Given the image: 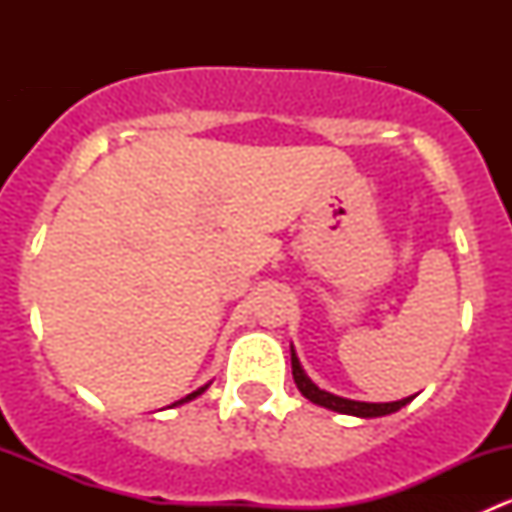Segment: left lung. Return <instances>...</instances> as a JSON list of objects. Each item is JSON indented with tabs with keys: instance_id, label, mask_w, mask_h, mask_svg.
Listing matches in <instances>:
<instances>
[{
	"instance_id": "1",
	"label": "left lung",
	"mask_w": 512,
	"mask_h": 512,
	"mask_svg": "<svg viewBox=\"0 0 512 512\" xmlns=\"http://www.w3.org/2000/svg\"><path fill=\"white\" fill-rule=\"evenodd\" d=\"M292 376H294V384H297V389L302 391L304 399H309L312 404H317V406H324V409L337 411V414L376 418V416L394 414V411H399L401 406H406L411 399H414V396H409V399L391 401V404H369V401H352V399H344V396L329 394V391L319 389V386L314 384L307 374H304V369H302V364H299L294 349H292Z\"/></svg>"
}]
</instances>
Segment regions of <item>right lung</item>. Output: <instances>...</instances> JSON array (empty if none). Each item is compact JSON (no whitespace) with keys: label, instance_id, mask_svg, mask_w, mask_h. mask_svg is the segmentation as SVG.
<instances>
[{"label":"right lung","instance_id":"1","mask_svg":"<svg viewBox=\"0 0 512 512\" xmlns=\"http://www.w3.org/2000/svg\"><path fill=\"white\" fill-rule=\"evenodd\" d=\"M205 389H208V386H203V389H198V391H193V394H188V396H185V399H180V401H175V404L173 406H178V404H185V401H193L195 399V396H200V394H203V391Z\"/></svg>","mask_w":512,"mask_h":512}]
</instances>
